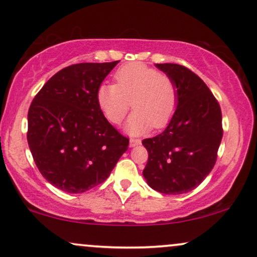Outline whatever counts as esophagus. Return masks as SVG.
Wrapping results in <instances>:
<instances>
[{
    "label": "esophagus",
    "instance_id": "1",
    "mask_svg": "<svg viewBox=\"0 0 257 257\" xmlns=\"http://www.w3.org/2000/svg\"><path fill=\"white\" fill-rule=\"evenodd\" d=\"M140 144H141L140 139H131V140H129V146L131 147H135V146L140 145Z\"/></svg>",
    "mask_w": 257,
    "mask_h": 257
}]
</instances>
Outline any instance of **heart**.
Wrapping results in <instances>:
<instances>
[{"instance_id": "1", "label": "heart", "mask_w": 257, "mask_h": 257, "mask_svg": "<svg viewBox=\"0 0 257 257\" xmlns=\"http://www.w3.org/2000/svg\"><path fill=\"white\" fill-rule=\"evenodd\" d=\"M114 81L116 84L101 83L95 91L98 107L110 122H122L132 99L135 110L125 124L129 134L168 124L178 106V90L169 76L143 63H132L114 72Z\"/></svg>"}]
</instances>
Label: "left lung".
I'll return each mask as SVG.
<instances>
[{
  "label": "left lung",
  "mask_w": 257,
  "mask_h": 257,
  "mask_svg": "<svg viewBox=\"0 0 257 257\" xmlns=\"http://www.w3.org/2000/svg\"><path fill=\"white\" fill-rule=\"evenodd\" d=\"M178 90V106L169 124L157 137L143 140L149 152L144 178L164 194L196 188L215 166L222 114L217 100L196 73L178 64H156Z\"/></svg>",
  "instance_id": "obj_1"
}]
</instances>
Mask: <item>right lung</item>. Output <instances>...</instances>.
<instances>
[{
    "label": "right lung",
    "mask_w": 257,
    "mask_h": 257,
    "mask_svg": "<svg viewBox=\"0 0 257 257\" xmlns=\"http://www.w3.org/2000/svg\"><path fill=\"white\" fill-rule=\"evenodd\" d=\"M118 61L71 65L55 73L28 113V143L43 178L67 193L104 182L128 150L95 100L96 88Z\"/></svg>",
    "instance_id": "obj_1"
}]
</instances>
